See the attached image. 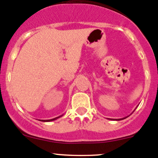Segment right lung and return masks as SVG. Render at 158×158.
Masks as SVG:
<instances>
[{
  "mask_svg": "<svg viewBox=\"0 0 158 158\" xmlns=\"http://www.w3.org/2000/svg\"><path fill=\"white\" fill-rule=\"evenodd\" d=\"M58 118H60V117H57V118H52V119H50V120H43V122H51V121H53V120H55V119Z\"/></svg>",
  "mask_w": 158,
  "mask_h": 158,
  "instance_id": "right-lung-1",
  "label": "right lung"
}]
</instances>
